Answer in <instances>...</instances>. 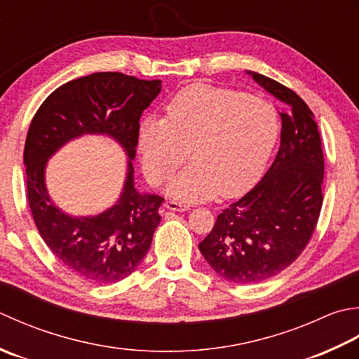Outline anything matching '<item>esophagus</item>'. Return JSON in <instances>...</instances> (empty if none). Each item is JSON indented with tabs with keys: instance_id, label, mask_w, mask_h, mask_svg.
Returning <instances> with one entry per match:
<instances>
[{
	"instance_id": "obj_1",
	"label": "esophagus",
	"mask_w": 359,
	"mask_h": 359,
	"mask_svg": "<svg viewBox=\"0 0 359 359\" xmlns=\"http://www.w3.org/2000/svg\"><path fill=\"white\" fill-rule=\"evenodd\" d=\"M164 206H165L167 209L175 210V212H184V210H189V209H190L189 204L180 203V201H165Z\"/></svg>"
}]
</instances>
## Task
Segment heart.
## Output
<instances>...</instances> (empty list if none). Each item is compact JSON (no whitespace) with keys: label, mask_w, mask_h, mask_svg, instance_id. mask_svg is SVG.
Listing matches in <instances>:
<instances>
[{"label":"heart","mask_w":359,"mask_h":359,"mask_svg":"<svg viewBox=\"0 0 359 359\" xmlns=\"http://www.w3.org/2000/svg\"><path fill=\"white\" fill-rule=\"evenodd\" d=\"M279 135L276 109L228 88L194 83L165 105V119L147 118L137 150L149 182L159 186L186 161L192 165L167 190L182 200L231 198L250 189L265 169Z\"/></svg>","instance_id":"1"}]
</instances>
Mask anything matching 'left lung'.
<instances>
[{
  "label": "left lung",
  "instance_id": "8db88e82",
  "mask_svg": "<svg viewBox=\"0 0 359 359\" xmlns=\"http://www.w3.org/2000/svg\"><path fill=\"white\" fill-rule=\"evenodd\" d=\"M248 74L285 104L280 147L265 177L223 209L200 243L212 269L238 285L271 279L302 254L318 224L324 180L323 142L309 105L276 80Z\"/></svg>",
  "mask_w": 359,
  "mask_h": 359
}]
</instances>
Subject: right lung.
<instances>
[{
	"instance_id": "1",
	"label": "right lung",
	"mask_w": 359,
	"mask_h": 359,
	"mask_svg": "<svg viewBox=\"0 0 359 359\" xmlns=\"http://www.w3.org/2000/svg\"><path fill=\"white\" fill-rule=\"evenodd\" d=\"M161 91V80L122 72H94L58 86L36 109L25 144L27 201L41 238L72 273L94 283H114L137 268L161 222L159 195L139 194L131 159L139 119ZM108 134L130 158L118 203L94 217H71L53 206L44 186L46 161L71 138Z\"/></svg>"
}]
</instances>
